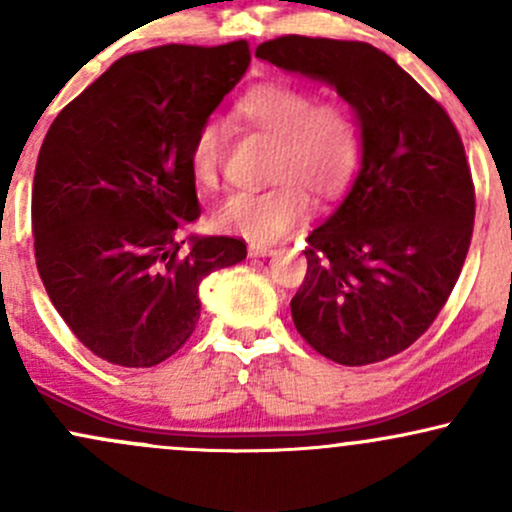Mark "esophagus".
Returning <instances> with one entry per match:
<instances>
[{"mask_svg": "<svg viewBox=\"0 0 512 512\" xmlns=\"http://www.w3.org/2000/svg\"><path fill=\"white\" fill-rule=\"evenodd\" d=\"M248 250H250V257H272V255H276V250L272 248V245H262V243H250Z\"/></svg>", "mask_w": 512, "mask_h": 512, "instance_id": "34e87169", "label": "esophagus"}]
</instances>
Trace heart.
<instances>
[{
	"label": "heart",
	"instance_id": "1",
	"mask_svg": "<svg viewBox=\"0 0 512 512\" xmlns=\"http://www.w3.org/2000/svg\"><path fill=\"white\" fill-rule=\"evenodd\" d=\"M233 120L274 139L269 158L272 185L236 192L214 211L219 231L252 243H274L310 214V197L334 202L361 166L363 139L354 110L339 98H317L310 86L262 81L233 105ZM226 154V127L209 117L197 127L187 168L199 187H216Z\"/></svg>",
	"mask_w": 512,
	"mask_h": 512
}]
</instances>
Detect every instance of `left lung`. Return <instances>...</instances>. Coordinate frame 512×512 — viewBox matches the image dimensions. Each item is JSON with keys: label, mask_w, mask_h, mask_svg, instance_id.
<instances>
[{"label": "left lung", "mask_w": 512, "mask_h": 512, "mask_svg": "<svg viewBox=\"0 0 512 512\" xmlns=\"http://www.w3.org/2000/svg\"><path fill=\"white\" fill-rule=\"evenodd\" d=\"M260 60L330 84L361 125L349 195L308 236L293 325L317 354L368 366L409 349L462 272L474 185L455 125L383 50L356 40L284 35Z\"/></svg>", "instance_id": "left-lung-1"}]
</instances>
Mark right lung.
<instances>
[{
    "instance_id": "obj_1",
    "label": "right lung",
    "mask_w": 512,
    "mask_h": 512,
    "mask_svg": "<svg viewBox=\"0 0 512 512\" xmlns=\"http://www.w3.org/2000/svg\"><path fill=\"white\" fill-rule=\"evenodd\" d=\"M250 64L245 40L120 57L55 117L33 178L35 264L52 305L103 361L151 368L195 332L204 276L243 262L238 238L190 236L187 151Z\"/></svg>"
}]
</instances>
